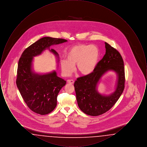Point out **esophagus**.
Masks as SVG:
<instances>
[{
  "mask_svg": "<svg viewBox=\"0 0 147 147\" xmlns=\"http://www.w3.org/2000/svg\"><path fill=\"white\" fill-rule=\"evenodd\" d=\"M67 82L68 83H69V84H73L74 83V80H72V79H70V80H67Z\"/></svg>",
  "mask_w": 147,
  "mask_h": 147,
  "instance_id": "1",
  "label": "esophagus"
}]
</instances>
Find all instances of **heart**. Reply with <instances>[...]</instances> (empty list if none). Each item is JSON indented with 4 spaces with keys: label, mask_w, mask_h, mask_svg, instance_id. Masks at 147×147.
<instances>
[{
    "label": "heart",
    "mask_w": 147,
    "mask_h": 147,
    "mask_svg": "<svg viewBox=\"0 0 147 147\" xmlns=\"http://www.w3.org/2000/svg\"><path fill=\"white\" fill-rule=\"evenodd\" d=\"M67 60H62L61 69L63 75L69 76L75 70L77 64L78 70L83 75H89L97 66L100 50L97 46L91 45H78L72 47L68 52Z\"/></svg>",
    "instance_id": "1"
}]
</instances>
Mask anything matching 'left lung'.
Returning a JSON list of instances; mask_svg holds the SVG:
<instances>
[{"label": "left lung", "mask_w": 147, "mask_h": 147, "mask_svg": "<svg viewBox=\"0 0 147 147\" xmlns=\"http://www.w3.org/2000/svg\"><path fill=\"white\" fill-rule=\"evenodd\" d=\"M106 53L91 74L79 77L74 86L79 109L90 116L104 113L116 104L125 88L124 63L119 51L105 42ZM108 71L115 72L118 80L115 91L108 96L99 93L97 89L99 80Z\"/></svg>", "instance_id": "1"}]
</instances>
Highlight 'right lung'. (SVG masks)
<instances>
[{
	"instance_id": "1",
	"label": "right lung",
	"mask_w": 147,
	"mask_h": 147,
	"mask_svg": "<svg viewBox=\"0 0 147 147\" xmlns=\"http://www.w3.org/2000/svg\"><path fill=\"white\" fill-rule=\"evenodd\" d=\"M62 38L45 37L25 49L19 59L16 83L22 98L33 112L44 115L52 112L57 106V96L66 81L57 76L56 71L40 74L32 69L34 57L49 49L58 58L51 46L67 42Z\"/></svg>"
}]
</instances>
